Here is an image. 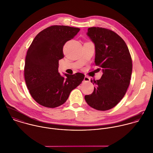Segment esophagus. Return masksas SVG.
I'll return each instance as SVG.
<instances>
[{
	"label": "esophagus",
	"instance_id": "1",
	"mask_svg": "<svg viewBox=\"0 0 153 153\" xmlns=\"http://www.w3.org/2000/svg\"><path fill=\"white\" fill-rule=\"evenodd\" d=\"M90 81V78L89 77H88V76H85V77H84V82H89Z\"/></svg>",
	"mask_w": 153,
	"mask_h": 153
}]
</instances>
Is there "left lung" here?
Listing matches in <instances>:
<instances>
[{
  "label": "left lung",
  "mask_w": 153,
  "mask_h": 153,
  "mask_svg": "<svg viewBox=\"0 0 153 153\" xmlns=\"http://www.w3.org/2000/svg\"><path fill=\"white\" fill-rule=\"evenodd\" d=\"M87 35L94 44V62L103 74L99 80H91L94 91L85 99L91 107L105 111L115 106L125 94L132 74V59L126 43L115 32L91 27Z\"/></svg>",
  "instance_id": "1"
}]
</instances>
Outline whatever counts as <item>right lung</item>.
<instances>
[{"instance_id":"right-lung-1","label":"right lung","mask_w":153,"mask_h":153,"mask_svg":"<svg viewBox=\"0 0 153 153\" xmlns=\"http://www.w3.org/2000/svg\"><path fill=\"white\" fill-rule=\"evenodd\" d=\"M80 28L53 25L38 33L25 58L24 77L32 98L47 108H56L66 102L70 92L83 80L85 75L59 73V60L64 57L63 46Z\"/></svg>"}]
</instances>
